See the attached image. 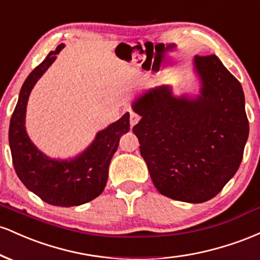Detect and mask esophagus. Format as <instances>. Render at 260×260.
I'll use <instances>...</instances> for the list:
<instances>
[{
    "label": "esophagus",
    "instance_id": "esophagus-1",
    "mask_svg": "<svg viewBox=\"0 0 260 260\" xmlns=\"http://www.w3.org/2000/svg\"><path fill=\"white\" fill-rule=\"evenodd\" d=\"M140 120V116L138 113L136 112H131V117H129V122H131V126H134V124H137Z\"/></svg>",
    "mask_w": 260,
    "mask_h": 260
}]
</instances>
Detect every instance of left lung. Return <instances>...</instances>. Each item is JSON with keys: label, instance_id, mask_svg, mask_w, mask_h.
Returning a JSON list of instances; mask_svg holds the SVG:
<instances>
[{"label": "left lung", "instance_id": "obj_1", "mask_svg": "<svg viewBox=\"0 0 260 260\" xmlns=\"http://www.w3.org/2000/svg\"><path fill=\"white\" fill-rule=\"evenodd\" d=\"M197 98L155 86L133 101V127L154 186L175 201L203 203L221 192L243 157L249 123L240 82L216 55L194 57Z\"/></svg>", "mask_w": 260, "mask_h": 260}]
</instances>
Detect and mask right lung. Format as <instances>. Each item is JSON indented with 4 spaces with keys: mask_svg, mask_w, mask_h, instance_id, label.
I'll use <instances>...</instances> for the list:
<instances>
[{
    "mask_svg": "<svg viewBox=\"0 0 260 260\" xmlns=\"http://www.w3.org/2000/svg\"><path fill=\"white\" fill-rule=\"evenodd\" d=\"M63 46L58 45L25 79L11 117L8 138L14 170L23 184L49 204L74 207L90 202L103 193L109 177L110 161L117 150L120 138L129 131V112L100 131L94 142L74 159L55 160L41 153L26 134V104L35 83Z\"/></svg>",
    "mask_w": 260,
    "mask_h": 260,
    "instance_id": "obj_1",
    "label": "right lung"
}]
</instances>
